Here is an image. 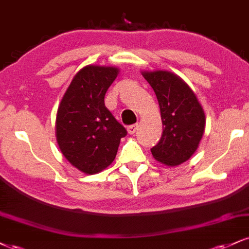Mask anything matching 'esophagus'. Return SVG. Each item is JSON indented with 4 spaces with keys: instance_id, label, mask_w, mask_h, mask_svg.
Instances as JSON below:
<instances>
[{
    "instance_id": "1",
    "label": "esophagus",
    "mask_w": 249,
    "mask_h": 249,
    "mask_svg": "<svg viewBox=\"0 0 249 249\" xmlns=\"http://www.w3.org/2000/svg\"><path fill=\"white\" fill-rule=\"evenodd\" d=\"M137 130H138V124H133V125H130V126H127L128 134H134L137 132Z\"/></svg>"
}]
</instances>
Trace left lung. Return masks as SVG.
Listing matches in <instances>:
<instances>
[{
    "instance_id": "8db88e82",
    "label": "left lung",
    "mask_w": 249,
    "mask_h": 249,
    "mask_svg": "<svg viewBox=\"0 0 249 249\" xmlns=\"http://www.w3.org/2000/svg\"><path fill=\"white\" fill-rule=\"evenodd\" d=\"M157 95L163 132L151 148L155 160L174 167L189 160L198 148L205 113L190 87L172 71H142Z\"/></svg>"
}]
</instances>
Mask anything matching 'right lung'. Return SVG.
Masks as SVG:
<instances>
[{
  "mask_svg": "<svg viewBox=\"0 0 249 249\" xmlns=\"http://www.w3.org/2000/svg\"><path fill=\"white\" fill-rule=\"evenodd\" d=\"M118 71L116 67L86 66L73 77L58 107L60 151L75 168L90 175L112 163L121 139L127 134L104 104Z\"/></svg>",
  "mask_w": 249,
  "mask_h": 249,
  "instance_id": "add662e5",
  "label": "right lung"
}]
</instances>
